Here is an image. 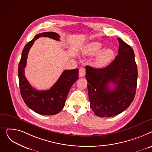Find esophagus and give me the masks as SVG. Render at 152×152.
I'll return each instance as SVG.
<instances>
[{"mask_svg": "<svg viewBox=\"0 0 152 152\" xmlns=\"http://www.w3.org/2000/svg\"><path fill=\"white\" fill-rule=\"evenodd\" d=\"M85 74H86V70H85V68H83V67L80 68V69H79V76H80V77H85Z\"/></svg>", "mask_w": 152, "mask_h": 152, "instance_id": "esophagus-1", "label": "esophagus"}]
</instances>
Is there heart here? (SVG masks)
<instances>
[{"mask_svg":"<svg viewBox=\"0 0 152 152\" xmlns=\"http://www.w3.org/2000/svg\"><path fill=\"white\" fill-rule=\"evenodd\" d=\"M102 45L99 42H91L88 43L84 47L83 53L87 56H96L94 60V65L97 67H104L109 64L115 56L114 51L110 48H105L102 50Z\"/></svg>","mask_w":152,"mask_h":152,"instance_id":"obj_1","label":"heart"}]
</instances>
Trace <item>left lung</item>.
Wrapping results in <instances>:
<instances>
[{
  "instance_id": "obj_1",
  "label": "left lung",
  "mask_w": 152,
  "mask_h": 152,
  "mask_svg": "<svg viewBox=\"0 0 152 152\" xmlns=\"http://www.w3.org/2000/svg\"><path fill=\"white\" fill-rule=\"evenodd\" d=\"M119 49L115 60L101 69L86 66L90 107L100 117H111L125 110L134 100L137 67L131 46L118 38ZM114 85L112 90L110 84Z\"/></svg>"
}]
</instances>
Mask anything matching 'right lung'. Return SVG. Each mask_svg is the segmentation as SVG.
<instances>
[{"mask_svg": "<svg viewBox=\"0 0 152 152\" xmlns=\"http://www.w3.org/2000/svg\"><path fill=\"white\" fill-rule=\"evenodd\" d=\"M41 37L58 41L60 37L56 32H43L35 35L26 45L18 66L19 85L23 99L29 108L40 115H53L58 113L64 107L70 89L78 78V69L64 70L50 90L39 91L32 88L24 75V68L30 48L35 40Z\"/></svg>", "mask_w": 152, "mask_h": 152, "instance_id": "obj_1", "label": "right lung"}]
</instances>
